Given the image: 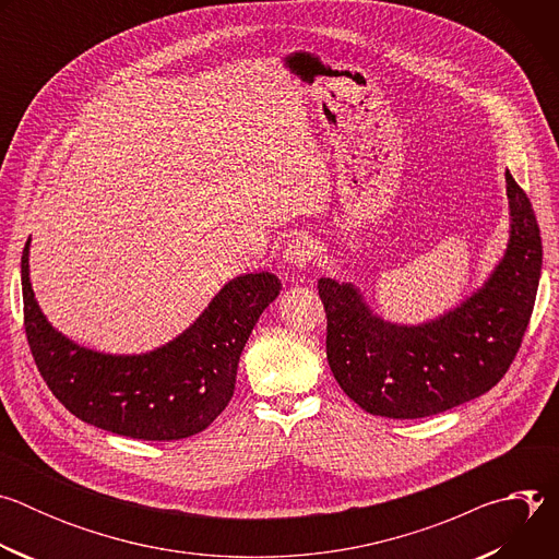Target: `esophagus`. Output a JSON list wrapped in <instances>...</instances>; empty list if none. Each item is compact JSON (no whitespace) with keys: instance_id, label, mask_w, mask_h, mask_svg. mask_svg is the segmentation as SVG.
Instances as JSON below:
<instances>
[{"instance_id":"obj_1","label":"esophagus","mask_w":559,"mask_h":559,"mask_svg":"<svg viewBox=\"0 0 559 559\" xmlns=\"http://www.w3.org/2000/svg\"><path fill=\"white\" fill-rule=\"evenodd\" d=\"M316 257V243L307 234L294 236L285 248V261L298 270H307Z\"/></svg>"}]
</instances>
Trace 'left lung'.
<instances>
[{
    "instance_id": "left-lung-1",
    "label": "left lung",
    "mask_w": 559,
    "mask_h": 559,
    "mask_svg": "<svg viewBox=\"0 0 559 559\" xmlns=\"http://www.w3.org/2000/svg\"><path fill=\"white\" fill-rule=\"evenodd\" d=\"M504 179L513 216L509 250L489 283L438 321L384 323L352 285L318 281L330 369L367 414L397 420L442 414L487 393L515 360L535 305L542 236L526 192L509 170Z\"/></svg>"
}]
</instances>
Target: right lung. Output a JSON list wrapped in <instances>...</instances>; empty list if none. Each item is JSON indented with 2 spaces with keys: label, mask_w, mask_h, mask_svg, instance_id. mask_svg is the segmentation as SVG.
I'll return each instance as SVG.
<instances>
[{
  "label": "right lung",
  "mask_w": 559,
  "mask_h": 559,
  "mask_svg": "<svg viewBox=\"0 0 559 559\" xmlns=\"http://www.w3.org/2000/svg\"><path fill=\"white\" fill-rule=\"evenodd\" d=\"M22 254L24 330L35 365L57 401L79 420L136 440H183L227 407L238 358L281 281L246 274L229 281L197 323L143 356H106L55 332L37 307Z\"/></svg>",
  "instance_id": "right-lung-1"
}]
</instances>
